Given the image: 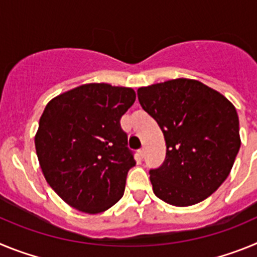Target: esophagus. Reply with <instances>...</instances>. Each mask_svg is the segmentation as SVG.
Returning <instances> with one entry per match:
<instances>
[{
    "instance_id": "obj_1",
    "label": "esophagus",
    "mask_w": 257,
    "mask_h": 257,
    "mask_svg": "<svg viewBox=\"0 0 257 257\" xmlns=\"http://www.w3.org/2000/svg\"><path fill=\"white\" fill-rule=\"evenodd\" d=\"M139 156H140V157H142V158H143V157H144V156H145V149H144V148L139 149Z\"/></svg>"
}]
</instances>
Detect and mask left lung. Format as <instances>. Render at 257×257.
I'll return each mask as SVG.
<instances>
[{
	"mask_svg": "<svg viewBox=\"0 0 257 257\" xmlns=\"http://www.w3.org/2000/svg\"><path fill=\"white\" fill-rule=\"evenodd\" d=\"M138 99L166 142L161 167L149 171L153 192L166 203H199L221 185L240 147L234 105L196 79L176 78L140 87Z\"/></svg>",
	"mask_w": 257,
	"mask_h": 257,
	"instance_id": "left-lung-1",
	"label": "left lung"
}]
</instances>
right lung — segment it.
I'll use <instances>...</instances> for the list:
<instances>
[{
	"instance_id": "obj_1",
	"label": "right lung",
	"mask_w": 257,
	"mask_h": 257,
	"mask_svg": "<svg viewBox=\"0 0 257 257\" xmlns=\"http://www.w3.org/2000/svg\"><path fill=\"white\" fill-rule=\"evenodd\" d=\"M135 99L130 87L86 83L47 103L36 152L50 187L76 210L103 212L123 196L136 162L119 119Z\"/></svg>"
}]
</instances>
